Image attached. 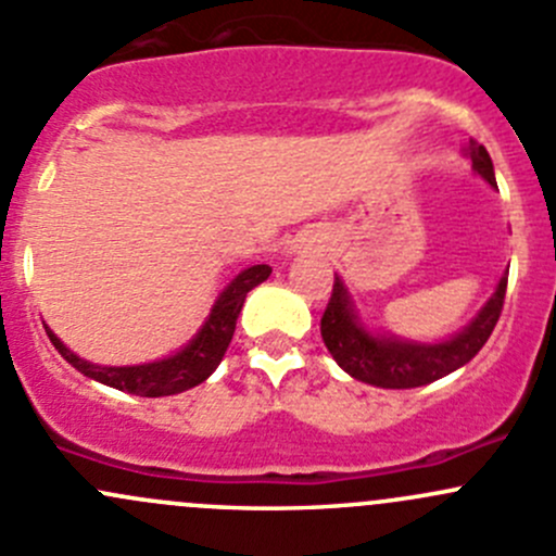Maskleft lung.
<instances>
[{
  "label": "left lung",
  "mask_w": 556,
  "mask_h": 556,
  "mask_svg": "<svg viewBox=\"0 0 556 556\" xmlns=\"http://www.w3.org/2000/svg\"><path fill=\"white\" fill-rule=\"evenodd\" d=\"M465 155L473 164V172L484 177L492 188H497L492 159L484 144L473 142L465 148ZM508 271H503L495 293L486 304L476 312L465 328L444 341H412L395 333H377L361 319L355 309L344 279L336 274L333 293H330L328 309L319 319V333L333 361L357 382H366L384 390H412L435 382L446 374L457 371L465 363L473 361L476 352L486 344L501 317L503 299H506Z\"/></svg>",
  "instance_id": "left-lung-1"
}]
</instances>
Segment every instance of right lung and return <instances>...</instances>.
<instances>
[{
    "label": "right lung",
    "mask_w": 556,
    "mask_h": 556,
    "mask_svg": "<svg viewBox=\"0 0 556 556\" xmlns=\"http://www.w3.org/2000/svg\"><path fill=\"white\" fill-rule=\"evenodd\" d=\"M268 274H271V268L266 263H257V266L239 271L223 288V293L217 295L210 314H206L204 325L195 330L193 339L182 350L174 352V355L161 357V361L153 363H139V366H97V363L83 361L80 355H75L53 330H48V339L53 341L59 355L70 366H75L83 377L97 379V382L106 387H115V390L131 392V395L139 397L177 395V392H185L190 387L201 384L204 379H210L212 371L220 366L223 355H226L228 344L233 339V330H237V317L242 312L247 293L252 288H257L261 282H266Z\"/></svg>",
    "instance_id": "1"
}]
</instances>
